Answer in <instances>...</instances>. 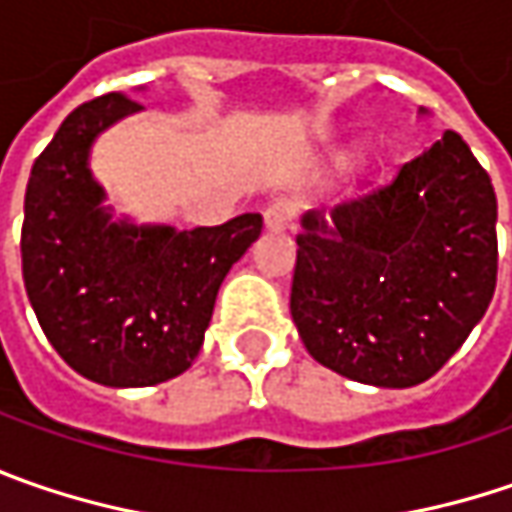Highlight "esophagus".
<instances>
[{"label": "esophagus", "instance_id": "esophagus-1", "mask_svg": "<svg viewBox=\"0 0 512 512\" xmlns=\"http://www.w3.org/2000/svg\"><path fill=\"white\" fill-rule=\"evenodd\" d=\"M298 212L300 203L298 200H292V197H278V200H272L269 209L263 212L266 229H269V232H283V229H289L292 220L298 217Z\"/></svg>", "mask_w": 512, "mask_h": 512}]
</instances>
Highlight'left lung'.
<instances>
[{
    "label": "left lung",
    "instance_id": "8db88e82",
    "mask_svg": "<svg viewBox=\"0 0 512 512\" xmlns=\"http://www.w3.org/2000/svg\"><path fill=\"white\" fill-rule=\"evenodd\" d=\"M496 214L456 131L329 220L303 214L289 306L309 355L372 387L433 378L493 300Z\"/></svg>",
    "mask_w": 512,
    "mask_h": 512
}]
</instances>
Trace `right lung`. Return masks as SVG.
I'll list each match as a JSON object with an SVG mask.
<instances>
[{"label":"right lung","mask_w":512,"mask_h":512,"mask_svg":"<svg viewBox=\"0 0 512 512\" xmlns=\"http://www.w3.org/2000/svg\"><path fill=\"white\" fill-rule=\"evenodd\" d=\"M143 105L105 94L74 108L36 157L25 191L22 278L59 358L105 387H151L197 358L223 278L263 217L177 232L111 220L88 168L108 125Z\"/></svg>","instance_id":"add662e5"}]
</instances>
